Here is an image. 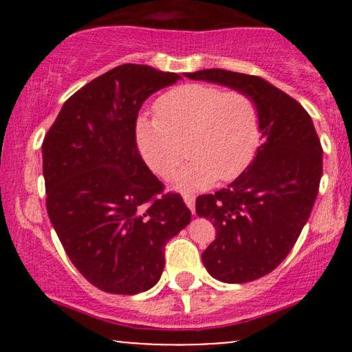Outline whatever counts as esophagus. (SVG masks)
Instances as JSON below:
<instances>
[{
    "mask_svg": "<svg viewBox=\"0 0 352 352\" xmlns=\"http://www.w3.org/2000/svg\"><path fill=\"white\" fill-rule=\"evenodd\" d=\"M184 201H185V205H187V207L192 210V212H193V210H195V197L190 195V193H185Z\"/></svg>",
    "mask_w": 352,
    "mask_h": 352,
    "instance_id": "34e87169",
    "label": "esophagus"
}]
</instances>
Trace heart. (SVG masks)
<instances>
[{"mask_svg": "<svg viewBox=\"0 0 352 352\" xmlns=\"http://www.w3.org/2000/svg\"><path fill=\"white\" fill-rule=\"evenodd\" d=\"M155 114L137 120V145L148 167L167 179L179 167L185 142L190 160L173 179L179 188L236 179L260 145V112L241 91L185 84L157 99Z\"/></svg>", "mask_w": 352, "mask_h": 352, "instance_id": "1", "label": "heart"}]
</instances>
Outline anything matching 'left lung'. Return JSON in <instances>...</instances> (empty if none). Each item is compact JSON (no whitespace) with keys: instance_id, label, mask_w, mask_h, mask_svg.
<instances>
[{"instance_id":"1","label":"left lung","mask_w":352,"mask_h":352,"mask_svg":"<svg viewBox=\"0 0 352 352\" xmlns=\"http://www.w3.org/2000/svg\"><path fill=\"white\" fill-rule=\"evenodd\" d=\"M248 94L260 112L263 144L227 188L200 195L197 215L217 238L201 253L207 272L223 283H248L288 256L308 221L322 175V147L298 100L258 76L225 69L185 74Z\"/></svg>"}]
</instances>
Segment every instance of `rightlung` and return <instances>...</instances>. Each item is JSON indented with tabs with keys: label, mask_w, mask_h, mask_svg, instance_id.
I'll return each instance as SVG.
<instances>
[{
	"label": "right lung",
	"mask_w": 352,
	"mask_h": 352,
	"mask_svg": "<svg viewBox=\"0 0 352 352\" xmlns=\"http://www.w3.org/2000/svg\"><path fill=\"white\" fill-rule=\"evenodd\" d=\"M179 79L144 64L117 66L72 94L43 140L52 227L72 265L106 293L157 285L165 243L192 217L179 193H164L135 142L145 99Z\"/></svg>",
	"instance_id": "1"
}]
</instances>
